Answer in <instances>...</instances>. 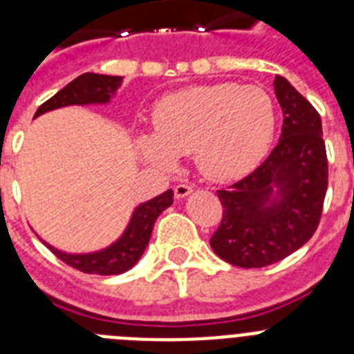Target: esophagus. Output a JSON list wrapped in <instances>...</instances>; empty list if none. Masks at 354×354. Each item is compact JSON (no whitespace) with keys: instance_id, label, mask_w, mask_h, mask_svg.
Here are the masks:
<instances>
[{"instance_id":"34e87169","label":"esophagus","mask_w":354,"mask_h":354,"mask_svg":"<svg viewBox=\"0 0 354 354\" xmlns=\"http://www.w3.org/2000/svg\"><path fill=\"white\" fill-rule=\"evenodd\" d=\"M192 192H193V186L187 183H179L174 187V193L177 198H184V196H187Z\"/></svg>"}]
</instances>
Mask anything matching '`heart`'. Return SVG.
<instances>
[{
  "mask_svg": "<svg viewBox=\"0 0 354 354\" xmlns=\"http://www.w3.org/2000/svg\"><path fill=\"white\" fill-rule=\"evenodd\" d=\"M277 109L261 86L200 84L168 93L156 104V134L140 149L149 161L171 168L177 156L193 152L195 165L212 180L250 174L270 150Z\"/></svg>",
  "mask_w": 354,
  "mask_h": 354,
  "instance_id": "b5f03b06",
  "label": "heart"
}]
</instances>
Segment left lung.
<instances>
[{
  "label": "left lung",
  "instance_id": "left-lung-1",
  "mask_svg": "<svg viewBox=\"0 0 354 354\" xmlns=\"http://www.w3.org/2000/svg\"><path fill=\"white\" fill-rule=\"evenodd\" d=\"M283 126L261 167L218 189L221 221L211 237L220 259L264 268L301 248L317 230L328 189V158L317 109L282 76L274 77ZM281 192L270 198L272 186Z\"/></svg>",
  "mask_w": 354,
  "mask_h": 354
}]
</instances>
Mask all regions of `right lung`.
Here are the masks:
<instances>
[{
  "label": "right lung",
  "mask_w": 354,
  "mask_h": 354,
  "mask_svg": "<svg viewBox=\"0 0 354 354\" xmlns=\"http://www.w3.org/2000/svg\"><path fill=\"white\" fill-rule=\"evenodd\" d=\"M120 76H104V74H92V72L81 74L76 80L71 81L67 86H64L60 92L55 93L51 99L44 102L37 109L35 117L46 113V111H51V109L64 108V106L108 102L111 93H115V90L120 86ZM171 202H174V192L168 189L162 195L140 205L134 211L124 236L115 245L102 250V252L72 255V253H64L60 250L53 248L48 243H44V245L48 246L60 261H64L65 264L77 271L88 274H120L131 270L142 257V253L145 252L147 245H149L152 227H154L158 216L165 209L170 207Z\"/></svg>",
  "instance_id": "1"
}]
</instances>
